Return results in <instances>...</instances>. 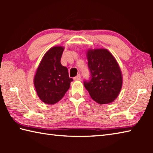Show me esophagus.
Masks as SVG:
<instances>
[{
  "instance_id": "esophagus-1",
  "label": "esophagus",
  "mask_w": 153,
  "mask_h": 153,
  "mask_svg": "<svg viewBox=\"0 0 153 153\" xmlns=\"http://www.w3.org/2000/svg\"><path fill=\"white\" fill-rule=\"evenodd\" d=\"M74 79L75 80V81H77V80L81 79V76H80V74H78L76 77H75Z\"/></svg>"
}]
</instances>
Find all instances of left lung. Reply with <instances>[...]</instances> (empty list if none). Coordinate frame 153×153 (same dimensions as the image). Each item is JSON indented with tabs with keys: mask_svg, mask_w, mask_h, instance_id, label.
<instances>
[{
	"mask_svg": "<svg viewBox=\"0 0 153 153\" xmlns=\"http://www.w3.org/2000/svg\"><path fill=\"white\" fill-rule=\"evenodd\" d=\"M86 55L91 77L84 81V87L98 104L112 102L120 94L123 82L117 61L105 48L89 49Z\"/></svg>",
	"mask_w": 153,
	"mask_h": 153,
	"instance_id": "1",
	"label": "left lung"
}]
</instances>
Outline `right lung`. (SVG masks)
Listing matches in <instances>:
<instances>
[{
	"mask_svg": "<svg viewBox=\"0 0 153 153\" xmlns=\"http://www.w3.org/2000/svg\"><path fill=\"white\" fill-rule=\"evenodd\" d=\"M64 47L54 46L46 52L38 66L33 78L36 91L46 104L58 102L70 87L73 79L68 69L61 63Z\"/></svg>",
	"mask_w": 153,
	"mask_h": 153,
	"instance_id": "obj_1",
	"label": "right lung"
}]
</instances>
